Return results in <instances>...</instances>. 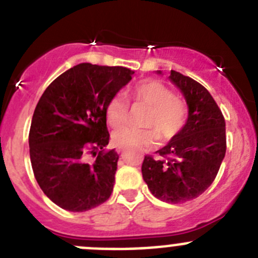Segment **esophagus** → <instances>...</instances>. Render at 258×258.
<instances>
[{"mask_svg":"<svg viewBox=\"0 0 258 258\" xmlns=\"http://www.w3.org/2000/svg\"><path fill=\"white\" fill-rule=\"evenodd\" d=\"M116 151H117V153H119V155H122V153H123V147H121V146H118V147L116 148Z\"/></svg>","mask_w":258,"mask_h":258,"instance_id":"34e87169","label":"esophagus"}]
</instances>
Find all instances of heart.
<instances>
[{
	"label": "heart",
	"mask_w": 258,
	"mask_h": 258,
	"mask_svg": "<svg viewBox=\"0 0 258 258\" xmlns=\"http://www.w3.org/2000/svg\"><path fill=\"white\" fill-rule=\"evenodd\" d=\"M128 96L137 105L148 106L144 124L147 128L124 126L113 132V142L121 147H152L161 137L172 139L186 123L184 103L175 97L172 91L158 81H142L128 90ZM106 117L111 127L117 128L128 118V105L123 97L114 95L106 103Z\"/></svg>",
	"instance_id": "heart-1"
}]
</instances>
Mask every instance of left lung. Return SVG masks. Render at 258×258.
Listing matches in <instances>:
<instances>
[{
	"mask_svg": "<svg viewBox=\"0 0 258 258\" xmlns=\"http://www.w3.org/2000/svg\"><path fill=\"white\" fill-rule=\"evenodd\" d=\"M161 74V71H158ZM170 80L183 93L188 118L156 157L145 156L142 177L156 199L183 204L211 186L226 153V122L201 83L171 70Z\"/></svg>",
	"mask_w": 258,
	"mask_h": 258,
	"instance_id": "left-lung-1",
	"label": "left lung"
}]
</instances>
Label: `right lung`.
Here are the masks:
<instances>
[{
	"label": "right lung",
	"instance_id": "1",
	"mask_svg": "<svg viewBox=\"0 0 258 258\" xmlns=\"http://www.w3.org/2000/svg\"><path fill=\"white\" fill-rule=\"evenodd\" d=\"M134 74L121 66L80 63L41 96L28 135L31 165L43 194L61 209L83 212L110 199L118 155L105 151L106 103Z\"/></svg>",
	"mask_w": 258,
	"mask_h": 258
}]
</instances>
